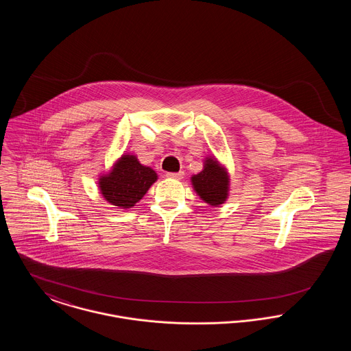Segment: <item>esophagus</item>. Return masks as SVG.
I'll list each match as a JSON object with an SVG mask.
<instances>
[{
  "label": "esophagus",
  "instance_id": "esophagus-1",
  "mask_svg": "<svg viewBox=\"0 0 351 351\" xmlns=\"http://www.w3.org/2000/svg\"><path fill=\"white\" fill-rule=\"evenodd\" d=\"M169 179H175V180H182L184 178V172H168L166 175Z\"/></svg>",
  "mask_w": 351,
  "mask_h": 351
}]
</instances>
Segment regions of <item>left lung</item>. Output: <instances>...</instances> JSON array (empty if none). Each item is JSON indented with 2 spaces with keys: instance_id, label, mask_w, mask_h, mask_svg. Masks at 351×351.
<instances>
[{
  "instance_id": "1",
  "label": "left lung",
  "mask_w": 351,
  "mask_h": 351,
  "mask_svg": "<svg viewBox=\"0 0 351 351\" xmlns=\"http://www.w3.org/2000/svg\"><path fill=\"white\" fill-rule=\"evenodd\" d=\"M229 173L216 158H206L204 169L191 178L193 189L201 200L212 206L223 204L229 196Z\"/></svg>"
}]
</instances>
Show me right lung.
<instances>
[{"label":"right lung","instance_id":"right-lung-1","mask_svg":"<svg viewBox=\"0 0 351 351\" xmlns=\"http://www.w3.org/2000/svg\"><path fill=\"white\" fill-rule=\"evenodd\" d=\"M156 179V172L142 166L135 155H122L112 171L99 179V186L105 200L128 209L133 208L147 193Z\"/></svg>","mask_w":351,"mask_h":351}]
</instances>
